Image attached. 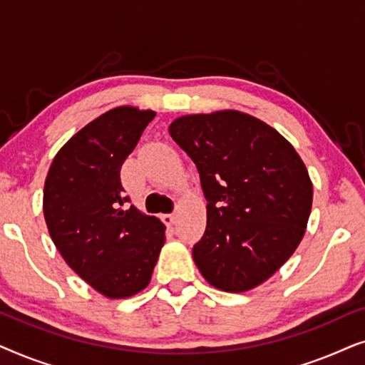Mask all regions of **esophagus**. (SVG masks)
Segmentation results:
<instances>
[{"instance_id":"1","label":"esophagus","mask_w":365,"mask_h":365,"mask_svg":"<svg viewBox=\"0 0 365 365\" xmlns=\"http://www.w3.org/2000/svg\"><path fill=\"white\" fill-rule=\"evenodd\" d=\"M163 221L168 224V226H173L174 222H176V214H164L163 216Z\"/></svg>"}]
</instances>
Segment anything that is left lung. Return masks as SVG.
<instances>
[{
    "instance_id": "left-lung-1",
    "label": "left lung",
    "mask_w": 365,
    "mask_h": 365,
    "mask_svg": "<svg viewBox=\"0 0 365 365\" xmlns=\"http://www.w3.org/2000/svg\"><path fill=\"white\" fill-rule=\"evenodd\" d=\"M169 134L196 164L207 226L194 262L211 286L244 292L296 251L312 207V182L276 129L239 111L189 114Z\"/></svg>"
}]
</instances>
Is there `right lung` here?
I'll return each instance as SVG.
<instances>
[{
  "mask_svg": "<svg viewBox=\"0 0 365 365\" xmlns=\"http://www.w3.org/2000/svg\"><path fill=\"white\" fill-rule=\"evenodd\" d=\"M156 113L119 106L86 124L54 158L43 211L64 261L109 299L129 297L151 281L164 224L131 206L121 166Z\"/></svg>",
  "mask_w": 365,
  "mask_h": 365,
  "instance_id": "1",
  "label": "right lung"
}]
</instances>
